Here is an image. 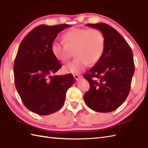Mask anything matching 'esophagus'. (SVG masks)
Instances as JSON below:
<instances>
[{
  "mask_svg": "<svg viewBox=\"0 0 148 148\" xmlns=\"http://www.w3.org/2000/svg\"><path fill=\"white\" fill-rule=\"evenodd\" d=\"M74 77L75 78V79H76V81H77L78 79H79L80 78H81V76H80V75H78V74H74Z\"/></svg>",
  "mask_w": 148,
  "mask_h": 148,
  "instance_id": "1",
  "label": "esophagus"
}]
</instances>
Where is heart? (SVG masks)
<instances>
[{
    "instance_id": "b5f03b06",
    "label": "heart",
    "mask_w": 148,
    "mask_h": 148,
    "mask_svg": "<svg viewBox=\"0 0 148 148\" xmlns=\"http://www.w3.org/2000/svg\"><path fill=\"white\" fill-rule=\"evenodd\" d=\"M65 42L53 41L51 49L53 55L58 61L67 62L71 51L74 50V60L65 65V73L79 74L90 63L95 64L103 55L105 48V37L102 31L97 29L72 28L63 35Z\"/></svg>"
}]
</instances>
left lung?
<instances>
[{
	"mask_svg": "<svg viewBox=\"0 0 148 148\" xmlns=\"http://www.w3.org/2000/svg\"><path fill=\"white\" fill-rule=\"evenodd\" d=\"M87 26L102 31L105 48L102 57L84 74L90 86L84 100L93 111L109 112L118 109L129 93L135 71L133 53L126 40L109 25L88 23Z\"/></svg>",
	"mask_w": 148,
	"mask_h": 148,
	"instance_id": "8db88e82",
	"label": "left lung"
}]
</instances>
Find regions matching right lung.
<instances>
[{"label":"right lung","mask_w":148,"mask_h":148,"mask_svg":"<svg viewBox=\"0 0 148 148\" xmlns=\"http://www.w3.org/2000/svg\"><path fill=\"white\" fill-rule=\"evenodd\" d=\"M70 25H40L24 37L14 63L16 88L26 108L36 114L49 115L64 106L67 90L74 83L71 74L53 76L62 67L53 55V42Z\"/></svg>","instance_id":"1"}]
</instances>
